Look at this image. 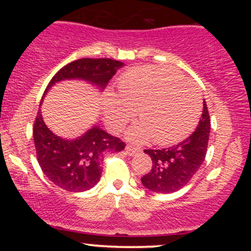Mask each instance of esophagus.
I'll list each match as a JSON object with an SVG mask.
<instances>
[{
	"label": "esophagus",
	"mask_w": 251,
	"mask_h": 251,
	"mask_svg": "<svg viewBox=\"0 0 251 251\" xmlns=\"http://www.w3.org/2000/svg\"><path fill=\"white\" fill-rule=\"evenodd\" d=\"M126 154L129 155V157H133L138 153V152H140V149L138 148H133V146H126Z\"/></svg>",
	"instance_id": "1"
}]
</instances>
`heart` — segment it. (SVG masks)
Wrapping results in <instances>:
<instances>
[{"label":"heart","instance_id":"1","mask_svg":"<svg viewBox=\"0 0 251 251\" xmlns=\"http://www.w3.org/2000/svg\"><path fill=\"white\" fill-rule=\"evenodd\" d=\"M140 123L126 137L135 143L151 139L170 145L188 137L201 112V97L194 83L174 70L158 66L132 68L118 81V96L106 94L102 103L105 122L119 132L135 116Z\"/></svg>","mask_w":251,"mask_h":251}]
</instances>
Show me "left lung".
I'll return each mask as SVG.
<instances>
[{"mask_svg": "<svg viewBox=\"0 0 251 251\" xmlns=\"http://www.w3.org/2000/svg\"><path fill=\"white\" fill-rule=\"evenodd\" d=\"M210 135V117L206 102L197 128L190 137L168 149L145 150L152 159V169L142 177L150 191L172 194L185 186L205 159Z\"/></svg>", "mask_w": 251, "mask_h": 251, "instance_id": "1", "label": "left lung"}]
</instances>
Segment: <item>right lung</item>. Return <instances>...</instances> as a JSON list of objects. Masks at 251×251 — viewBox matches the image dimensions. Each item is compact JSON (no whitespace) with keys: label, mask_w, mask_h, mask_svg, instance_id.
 <instances>
[{"label":"right lung","mask_w":251,"mask_h":251,"mask_svg":"<svg viewBox=\"0 0 251 251\" xmlns=\"http://www.w3.org/2000/svg\"><path fill=\"white\" fill-rule=\"evenodd\" d=\"M124 62L112 59H79L62 67L48 83L43 98L57 82L81 80L102 91ZM36 157L42 172L51 183L67 191L82 192L92 189L101 177V159L105 153H116L125 148L98 125L92 126L74 139L59 137L47 127L39 109L33 128Z\"/></svg>","instance_id":"1"}]
</instances>
